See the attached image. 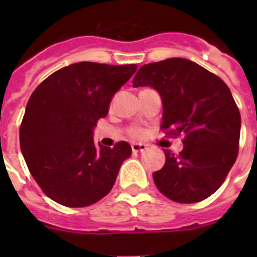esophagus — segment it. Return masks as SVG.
<instances>
[{"mask_svg":"<svg viewBox=\"0 0 257 257\" xmlns=\"http://www.w3.org/2000/svg\"><path fill=\"white\" fill-rule=\"evenodd\" d=\"M145 149H147V145L145 144H141V143H135V144H132V151L135 153L144 152Z\"/></svg>","mask_w":257,"mask_h":257,"instance_id":"obj_1","label":"esophagus"}]
</instances>
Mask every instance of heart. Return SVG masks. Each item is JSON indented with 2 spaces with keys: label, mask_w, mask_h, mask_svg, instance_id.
<instances>
[{
  "label": "heart",
  "mask_w": 257,
  "mask_h": 257,
  "mask_svg": "<svg viewBox=\"0 0 257 257\" xmlns=\"http://www.w3.org/2000/svg\"><path fill=\"white\" fill-rule=\"evenodd\" d=\"M128 135L133 139H140V137L144 136V131L141 128H137V126H131L128 129Z\"/></svg>",
  "instance_id": "heart-1"
}]
</instances>
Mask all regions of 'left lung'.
<instances>
[{
	"label": "left lung",
	"instance_id": "obj_1",
	"mask_svg": "<svg viewBox=\"0 0 257 257\" xmlns=\"http://www.w3.org/2000/svg\"><path fill=\"white\" fill-rule=\"evenodd\" d=\"M133 86H152L163 100L161 129L183 135L179 155L165 151L153 173L157 189L176 203H197L215 193L239 152L240 112L227 84L185 58L143 65Z\"/></svg>",
	"mask_w": 257,
	"mask_h": 257
}]
</instances>
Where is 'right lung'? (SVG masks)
Instances as JSON below:
<instances>
[{"label":"right lung","instance_id":"add662e5","mask_svg":"<svg viewBox=\"0 0 257 257\" xmlns=\"http://www.w3.org/2000/svg\"><path fill=\"white\" fill-rule=\"evenodd\" d=\"M136 69L135 64L77 62L50 74L32 93L20 126L21 152L42 192L56 203L88 207L113 188L132 148L126 141L96 148L93 128Z\"/></svg>","mask_w":257,"mask_h":257}]
</instances>
